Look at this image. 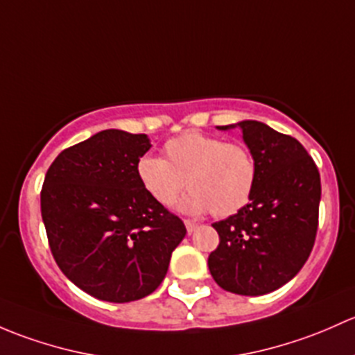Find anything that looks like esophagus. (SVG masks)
<instances>
[{"label": "esophagus", "instance_id": "1", "mask_svg": "<svg viewBox=\"0 0 355 355\" xmlns=\"http://www.w3.org/2000/svg\"><path fill=\"white\" fill-rule=\"evenodd\" d=\"M184 225H186V231L188 232H195L196 231V227H198V224H196L195 220H184Z\"/></svg>", "mask_w": 355, "mask_h": 355}]
</instances>
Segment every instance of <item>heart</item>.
Masks as SVG:
<instances>
[{"mask_svg": "<svg viewBox=\"0 0 355 355\" xmlns=\"http://www.w3.org/2000/svg\"><path fill=\"white\" fill-rule=\"evenodd\" d=\"M166 160L145 155L137 164L141 188L155 203L169 207L184 189L191 191L179 203L184 214L211 210L229 217L250 203L257 184V160L243 144L200 131H186L164 145Z\"/></svg>", "mask_w": 355, "mask_h": 355, "instance_id": "heart-1", "label": "heart"}]
</instances>
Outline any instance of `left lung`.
Here are the masks:
<instances>
[{
    "label": "left lung",
    "instance_id": "8db88e82",
    "mask_svg": "<svg viewBox=\"0 0 355 355\" xmlns=\"http://www.w3.org/2000/svg\"><path fill=\"white\" fill-rule=\"evenodd\" d=\"M236 126L257 160V184L246 207L211 224L220 243L208 257V268L224 291L263 295L294 279L309 258L321 181L316 164L295 138L259 121L217 128Z\"/></svg>",
    "mask_w": 355,
    "mask_h": 355
}]
</instances>
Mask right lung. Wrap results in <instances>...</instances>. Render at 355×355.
Returning a JSON list of instances; mask_svg holds the SVG:
<instances>
[{
    "mask_svg": "<svg viewBox=\"0 0 355 355\" xmlns=\"http://www.w3.org/2000/svg\"><path fill=\"white\" fill-rule=\"evenodd\" d=\"M147 135L104 130L67 148L44 178L41 214L61 272L92 297L130 302L162 284L186 236L178 215L141 188Z\"/></svg>",
    "mask_w": 355,
    "mask_h": 355,
    "instance_id": "obj_1",
    "label": "right lung"
}]
</instances>
